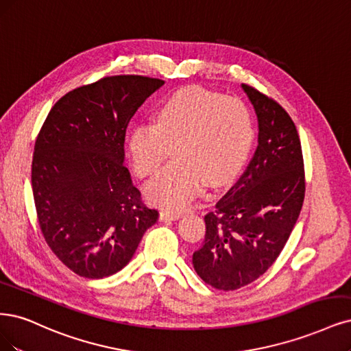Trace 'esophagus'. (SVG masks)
I'll return each mask as SVG.
<instances>
[{
	"label": "esophagus",
	"mask_w": 351,
	"mask_h": 351,
	"mask_svg": "<svg viewBox=\"0 0 351 351\" xmlns=\"http://www.w3.org/2000/svg\"><path fill=\"white\" fill-rule=\"evenodd\" d=\"M180 217V213L171 212V210H161L160 212V219L161 221H176Z\"/></svg>",
	"instance_id": "obj_1"
}]
</instances>
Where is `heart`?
Instances as JSON below:
<instances>
[{"mask_svg":"<svg viewBox=\"0 0 351 351\" xmlns=\"http://www.w3.org/2000/svg\"><path fill=\"white\" fill-rule=\"evenodd\" d=\"M254 142L248 106L202 87H184L156 108L152 123L130 132L128 154L138 177L154 176L171 155L176 161L147 186V197L167 209L187 208L204 186L219 187L245 164Z\"/></svg>","mask_w":351,"mask_h":351,"instance_id":"heart-1","label":"heart"}]
</instances>
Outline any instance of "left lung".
Returning <instances> with one entry per match:
<instances>
[{
  "instance_id": "8db88e82",
  "label": "left lung",
  "mask_w": 351,
  "mask_h": 351,
  "mask_svg": "<svg viewBox=\"0 0 351 351\" xmlns=\"http://www.w3.org/2000/svg\"><path fill=\"white\" fill-rule=\"evenodd\" d=\"M258 147L247 170L204 215L206 235L193 254L196 273L219 291H237L269 270L286 245L305 199L296 126L285 108L248 84Z\"/></svg>"
}]
</instances>
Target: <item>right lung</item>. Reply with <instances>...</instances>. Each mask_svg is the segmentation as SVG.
Listing matches in <instances>:
<instances>
[{
	"label": "right lung",
	"instance_id": "add662e5",
	"mask_svg": "<svg viewBox=\"0 0 351 351\" xmlns=\"http://www.w3.org/2000/svg\"><path fill=\"white\" fill-rule=\"evenodd\" d=\"M164 84L112 75L66 93L34 142L32 189L40 232L66 267L87 279L122 270L158 219L123 165L132 116Z\"/></svg>",
	"mask_w": 351,
	"mask_h": 351
}]
</instances>
